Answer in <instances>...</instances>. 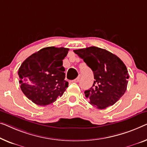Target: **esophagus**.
Instances as JSON below:
<instances>
[{"mask_svg":"<svg viewBox=\"0 0 147 147\" xmlns=\"http://www.w3.org/2000/svg\"><path fill=\"white\" fill-rule=\"evenodd\" d=\"M80 77H81V76L80 75H78V77L76 78V79L73 81V82H78L80 81Z\"/></svg>","mask_w":147,"mask_h":147,"instance_id":"esophagus-1","label":"esophagus"}]
</instances>
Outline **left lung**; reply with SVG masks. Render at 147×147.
<instances>
[{
  "instance_id": "1",
  "label": "left lung",
  "mask_w": 147,
  "mask_h": 147,
  "mask_svg": "<svg viewBox=\"0 0 147 147\" xmlns=\"http://www.w3.org/2000/svg\"><path fill=\"white\" fill-rule=\"evenodd\" d=\"M74 52L93 71L94 84L84 92L90 103L105 109L117 102L125 92L129 77L123 62L111 52L94 46Z\"/></svg>"
}]
</instances>
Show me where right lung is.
Segmentation results:
<instances>
[{"label": "right lung", "instance_id": "add662e5", "mask_svg": "<svg viewBox=\"0 0 147 147\" xmlns=\"http://www.w3.org/2000/svg\"><path fill=\"white\" fill-rule=\"evenodd\" d=\"M68 48L47 47L30 55L18 69L20 88L28 99L47 106L61 97L69 85L63 60Z\"/></svg>", "mask_w": 147, "mask_h": 147}]
</instances>
